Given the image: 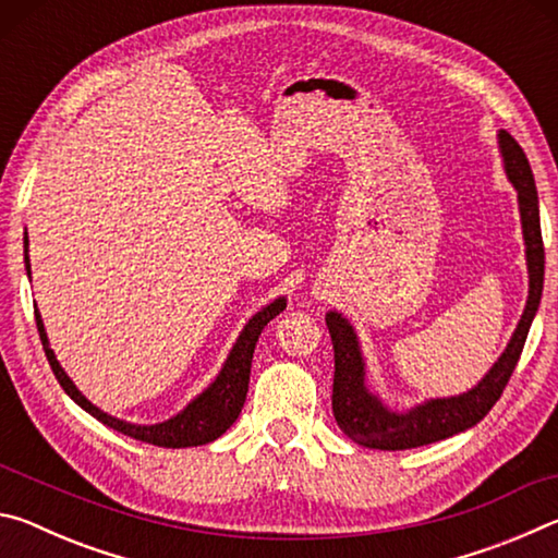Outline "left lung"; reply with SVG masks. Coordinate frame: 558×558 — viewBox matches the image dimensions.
<instances>
[{
	"mask_svg": "<svg viewBox=\"0 0 558 558\" xmlns=\"http://www.w3.org/2000/svg\"><path fill=\"white\" fill-rule=\"evenodd\" d=\"M497 143L505 159L507 179L517 189L519 216H522V233L526 245L524 253L529 270V298L522 319H519L502 356L497 359L493 369L470 391L448 396V399H428L409 411H393L366 386V364L354 327L337 310L327 313L325 323L335 347L332 411L337 426L359 446L376 450H409L446 440L456 436V433L477 426L497 403L499 396H502L509 376L514 372L519 354H522L526 342L529 327H532V319L536 310H539L544 290V243L539 223V196H536L534 174L524 149L505 130H499Z\"/></svg>",
	"mask_w": 558,
	"mask_h": 558,
	"instance_id": "8db88e82",
	"label": "left lung"
}]
</instances>
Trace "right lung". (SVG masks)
<instances>
[{
	"instance_id": "obj_1",
	"label": "right lung",
	"mask_w": 558,
	"mask_h": 558,
	"mask_svg": "<svg viewBox=\"0 0 558 558\" xmlns=\"http://www.w3.org/2000/svg\"><path fill=\"white\" fill-rule=\"evenodd\" d=\"M24 263H26V276L32 278L29 235H24ZM282 310H286V298H278L272 300L270 305L263 307L260 313L253 315L248 323H245L239 339H235L229 356H226L219 376H216V379L206 386L199 396H196V399L189 401L184 405V411H179L169 421L155 423V426H137V423L120 421L116 415L100 411L98 405H93L86 396L75 389L71 376L63 372L59 359H56L53 349L49 347V337H46L39 310H34V315H36V327H39L46 359H49L56 379H59L63 391L69 393L83 411H88L93 418L106 423L108 428L122 433V436H130L143 442H153V446H159V448H194V446H206V442L223 436V433L233 426V421L239 418V413L245 403V393H248L253 349H256L263 327H266L272 317L280 315Z\"/></svg>"
}]
</instances>
